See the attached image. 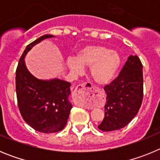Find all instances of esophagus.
<instances>
[{
    "mask_svg": "<svg viewBox=\"0 0 160 160\" xmlns=\"http://www.w3.org/2000/svg\"><path fill=\"white\" fill-rule=\"evenodd\" d=\"M94 87L90 82H84L78 85L75 89V97L77 98L78 103L82 106H85L92 101L94 96Z\"/></svg>",
    "mask_w": 160,
    "mask_h": 160,
    "instance_id": "esophagus-1",
    "label": "esophagus"
}]
</instances>
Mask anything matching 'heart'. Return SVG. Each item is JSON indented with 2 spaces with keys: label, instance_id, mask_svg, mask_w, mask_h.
Wrapping results in <instances>:
<instances>
[{
  "label": "heart",
  "instance_id": "1",
  "mask_svg": "<svg viewBox=\"0 0 160 160\" xmlns=\"http://www.w3.org/2000/svg\"><path fill=\"white\" fill-rule=\"evenodd\" d=\"M120 57L111 49L102 46H87L74 58H69L66 66L75 75L82 74L83 68L90 67V77L99 85H107L114 78L120 66Z\"/></svg>",
  "mask_w": 160,
  "mask_h": 160
}]
</instances>
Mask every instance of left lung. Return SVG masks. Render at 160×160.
Here are the masks:
<instances>
[{
	"mask_svg": "<svg viewBox=\"0 0 160 160\" xmlns=\"http://www.w3.org/2000/svg\"><path fill=\"white\" fill-rule=\"evenodd\" d=\"M105 116L98 128L103 131L121 129L138 114L143 98L142 64L131 55L116 78L104 87Z\"/></svg>",
	"mask_w": 160,
	"mask_h": 160,
	"instance_id": "8db88e82",
	"label": "left lung"
}]
</instances>
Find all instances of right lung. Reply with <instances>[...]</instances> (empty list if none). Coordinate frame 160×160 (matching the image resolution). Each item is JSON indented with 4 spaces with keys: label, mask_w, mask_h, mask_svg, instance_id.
<instances>
[{
    "label": "right lung",
    "mask_w": 160,
    "mask_h": 160,
    "mask_svg": "<svg viewBox=\"0 0 160 160\" xmlns=\"http://www.w3.org/2000/svg\"><path fill=\"white\" fill-rule=\"evenodd\" d=\"M53 35H43L28 45L16 70V93L22 118L31 128L40 132L54 133L65 128L71 103L68 100L70 83L60 79L39 80L31 74L24 58L33 46Z\"/></svg>",
    "instance_id": "obj_1"
}]
</instances>
